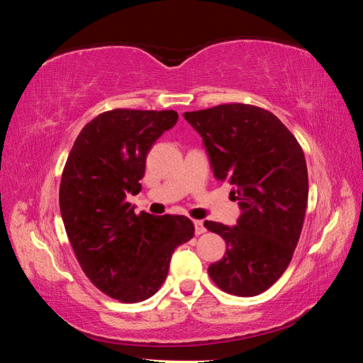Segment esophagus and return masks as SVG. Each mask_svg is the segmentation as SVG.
<instances>
[{"mask_svg": "<svg viewBox=\"0 0 363 363\" xmlns=\"http://www.w3.org/2000/svg\"><path fill=\"white\" fill-rule=\"evenodd\" d=\"M194 224H195V233H196V235H201V233L206 232L205 225H203V223H201V220H195Z\"/></svg>", "mask_w": 363, "mask_h": 363, "instance_id": "34e87169", "label": "esophagus"}]
</instances>
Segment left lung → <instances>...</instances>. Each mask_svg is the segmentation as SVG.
I'll list each match as a JSON object with an SVG mask.
<instances>
[{
    "mask_svg": "<svg viewBox=\"0 0 363 363\" xmlns=\"http://www.w3.org/2000/svg\"><path fill=\"white\" fill-rule=\"evenodd\" d=\"M184 118L203 138L214 177L233 186L242 208L237 225L205 223L227 243L208 274L225 293L256 296L290 266L303 230L309 194L304 152L277 116L250 104H220Z\"/></svg>",
    "mask_w": 363,
    "mask_h": 363,
    "instance_id": "obj_1",
    "label": "left lung"
}]
</instances>
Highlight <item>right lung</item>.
I'll return each mask as SVG.
<instances>
[{
  "label": "right lung",
  "mask_w": 363,
  "mask_h": 363,
  "mask_svg": "<svg viewBox=\"0 0 363 363\" xmlns=\"http://www.w3.org/2000/svg\"><path fill=\"white\" fill-rule=\"evenodd\" d=\"M177 121L174 110L113 108L86 125L67 158L59 206L86 277L107 296L139 303L168 275L173 251L194 237L181 214L134 213L147 152Z\"/></svg>",
  "instance_id": "add662e5"
}]
</instances>
